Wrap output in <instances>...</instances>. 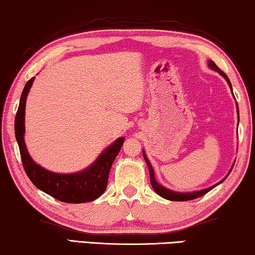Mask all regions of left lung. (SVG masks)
<instances>
[{
	"instance_id": "obj_1",
	"label": "left lung",
	"mask_w": 255,
	"mask_h": 255,
	"mask_svg": "<svg viewBox=\"0 0 255 255\" xmlns=\"http://www.w3.org/2000/svg\"><path fill=\"white\" fill-rule=\"evenodd\" d=\"M208 67H210L211 70H213V71L218 72V73H219L220 75H222V77L226 79V81L228 82V85H229V87H230L231 93H233V88H231L230 80H229V78L227 77V74L223 73V72H222L221 70H220V68H219L218 66L215 65V63L213 62V60H208ZM233 95H234V93H233ZM237 113H238V116H239L238 105H237ZM143 157H144V160H145L146 165H147V168H149V172H150V181H151L152 188H153L154 191L157 192L159 196L162 197V198L167 199V200H173V201H187V200L196 199V198H198V197L204 196L205 193H207L208 191H211V190L214 189V188L216 187V185H219L220 183H222V182L225 181L226 178L228 177V175H229V174H228V175H227L225 178H223L222 181H220L219 183L212 185V187H210V188H206V189H203V190H198V191H192V192H178V191H173V190H169V189H167L166 187H164V185L159 184L158 182H157V180H155L153 168H152L151 162L149 161V159H147L146 153H145V151H144V150H143ZM234 165H235V164H234ZM234 165H233V167H234ZM233 167H231L230 172H231V170H233ZM230 172H229V173H230Z\"/></svg>"
}]
</instances>
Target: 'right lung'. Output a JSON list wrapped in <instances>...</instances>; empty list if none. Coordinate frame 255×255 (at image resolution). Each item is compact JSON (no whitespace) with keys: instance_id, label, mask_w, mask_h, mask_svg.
<instances>
[{"instance_id":"right-lung-1","label":"right lung","mask_w":255,"mask_h":255,"mask_svg":"<svg viewBox=\"0 0 255 255\" xmlns=\"http://www.w3.org/2000/svg\"><path fill=\"white\" fill-rule=\"evenodd\" d=\"M34 79L35 77L28 80L25 85L14 119V134L26 174L37 189L64 203L81 204L97 199L108 187L110 169L123 146L125 137L115 140L98 155L93 164L77 173H55L36 164L28 153L24 138L26 100Z\"/></svg>"}]
</instances>
